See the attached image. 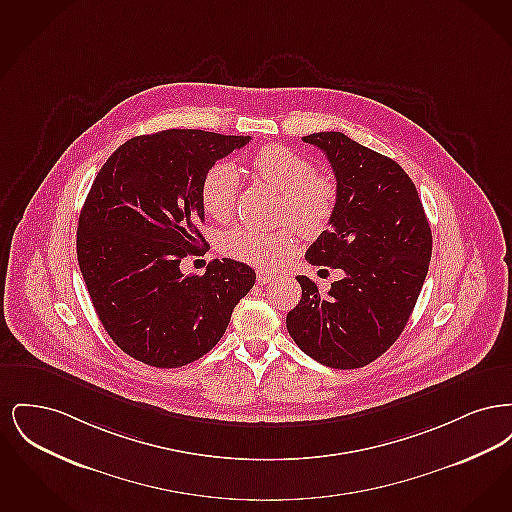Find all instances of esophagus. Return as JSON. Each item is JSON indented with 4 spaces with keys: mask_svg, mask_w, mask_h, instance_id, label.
I'll return each instance as SVG.
<instances>
[{
    "mask_svg": "<svg viewBox=\"0 0 512 512\" xmlns=\"http://www.w3.org/2000/svg\"><path fill=\"white\" fill-rule=\"evenodd\" d=\"M272 278H274V274H272V272H267V270H257V282H259V284H268Z\"/></svg>",
    "mask_w": 512,
    "mask_h": 512,
    "instance_id": "1",
    "label": "esophagus"
}]
</instances>
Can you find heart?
Wrapping results in <instances>:
<instances>
[{
	"label": "heart",
	"mask_w": 512,
	"mask_h": 512,
	"mask_svg": "<svg viewBox=\"0 0 512 512\" xmlns=\"http://www.w3.org/2000/svg\"><path fill=\"white\" fill-rule=\"evenodd\" d=\"M255 174L284 194L280 220L290 222L303 238L320 236L338 207V184L332 176L315 171V163L292 147L267 146L251 159ZM240 171L219 161L211 165L201 180V203L209 217H232L240 195ZM222 253L255 267L274 268L286 261L295 249V231L290 226L265 230L240 224L228 230L220 242Z\"/></svg>",
	"instance_id": "b5f03b06"
}]
</instances>
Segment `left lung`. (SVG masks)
I'll return each instance as SVG.
<instances>
[{"mask_svg":"<svg viewBox=\"0 0 512 512\" xmlns=\"http://www.w3.org/2000/svg\"><path fill=\"white\" fill-rule=\"evenodd\" d=\"M326 153L338 207L305 253L341 268L328 293L297 276L301 299L288 313L292 340L320 365L361 368L384 355L407 326L432 257V230L413 180L393 159L341 132L303 136Z\"/></svg>","mask_w":512,"mask_h":512,"instance_id":"1","label":"left lung"}]
</instances>
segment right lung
Returning a JSON list of instances; mask_svg holds the SVG:
<instances>
[{
	"instance_id": "add662e5",
	"label": "right lung",
	"mask_w": 512,
	"mask_h": 512,
	"mask_svg": "<svg viewBox=\"0 0 512 512\" xmlns=\"http://www.w3.org/2000/svg\"><path fill=\"white\" fill-rule=\"evenodd\" d=\"M249 140L172 128L124 142L98 172L78 219V265L103 328L136 361L194 363L253 288L255 270L232 259L201 276L180 270L207 245L203 174Z\"/></svg>"
}]
</instances>
